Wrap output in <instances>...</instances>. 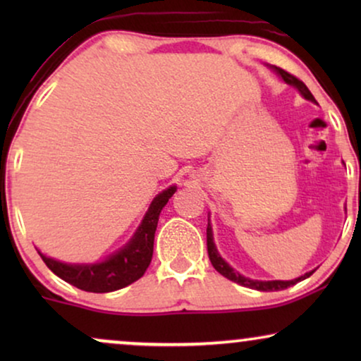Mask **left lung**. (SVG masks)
<instances>
[{"label":"left lung","instance_id":"left-lung-1","mask_svg":"<svg viewBox=\"0 0 361 361\" xmlns=\"http://www.w3.org/2000/svg\"><path fill=\"white\" fill-rule=\"evenodd\" d=\"M269 68H273V71L278 73V75L283 78L286 83H289V85H293L298 88L300 92V95H302L305 100H310L315 103V98L312 93L309 92V88L304 85V82H300L298 77L290 75L289 72L283 71V68L276 67V66H269ZM207 251H209V258H210V263L214 268L219 271L221 276H225L226 279L233 281V283L240 284V286H245V288H250V289H256V290H266V293H269V290H283V289H288L290 286L298 284L299 281H304L305 278H309L310 274L314 273V271H310V273H305L304 276H300V278H295L293 281H258V279H250V278H245V276H241L238 271H235L231 266L226 263V261L221 258L219 255V251H216V246L214 243V233H212V226L210 224L207 225Z\"/></svg>","mask_w":361,"mask_h":361}]
</instances>
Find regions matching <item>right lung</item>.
I'll use <instances>...</instances> for the list:
<instances>
[{
    "mask_svg": "<svg viewBox=\"0 0 361 361\" xmlns=\"http://www.w3.org/2000/svg\"><path fill=\"white\" fill-rule=\"evenodd\" d=\"M176 190L177 187L171 185L169 189L156 195L133 238L121 250L108 256L105 261L93 264H68L49 258L41 251L37 253L41 255L42 261L54 274L87 293H111V290L126 288L146 273L152 258L159 214Z\"/></svg>",
    "mask_w": 361,
    "mask_h": 361,
    "instance_id": "right-lung-1",
    "label": "right lung"
}]
</instances>
